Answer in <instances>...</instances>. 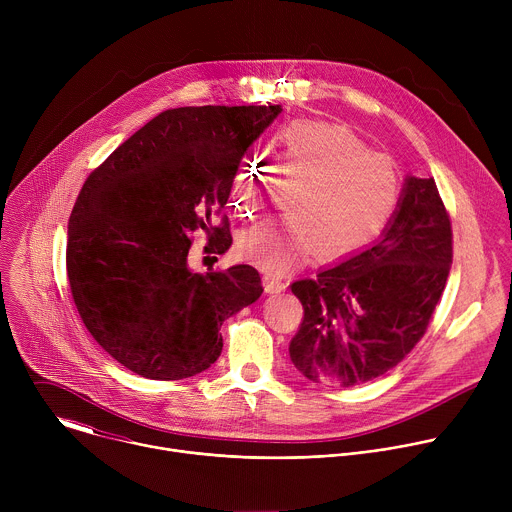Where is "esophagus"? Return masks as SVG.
Returning <instances> with one entry per match:
<instances>
[{
	"mask_svg": "<svg viewBox=\"0 0 512 512\" xmlns=\"http://www.w3.org/2000/svg\"><path fill=\"white\" fill-rule=\"evenodd\" d=\"M263 287H265L267 294H279V291H283L287 287V283H285L283 277H279L275 273H265L263 275Z\"/></svg>",
	"mask_w": 512,
	"mask_h": 512,
	"instance_id": "34e87169",
	"label": "esophagus"
}]
</instances>
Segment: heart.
I'll return each mask as SVG.
<instances>
[{
  "label": "heart",
  "instance_id": "1",
  "mask_svg": "<svg viewBox=\"0 0 512 512\" xmlns=\"http://www.w3.org/2000/svg\"><path fill=\"white\" fill-rule=\"evenodd\" d=\"M277 166L300 180L291 194V216L249 231L241 251L267 271L283 273L314 249L340 257L375 237L391 216L401 190L399 170L383 152L344 127L302 121L281 129ZM269 172L263 162H245L233 180V206L253 216L265 200Z\"/></svg>",
  "mask_w": 512,
  "mask_h": 512
}]
</instances>
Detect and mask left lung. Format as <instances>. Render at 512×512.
<instances>
[{"mask_svg": "<svg viewBox=\"0 0 512 512\" xmlns=\"http://www.w3.org/2000/svg\"><path fill=\"white\" fill-rule=\"evenodd\" d=\"M454 257L452 223L433 178L407 176L383 237L289 287L304 306L289 358L310 381L364 385L423 338Z\"/></svg>", "mask_w": 512, "mask_h": 512, "instance_id": "8db88e82", "label": "left lung"}]
</instances>
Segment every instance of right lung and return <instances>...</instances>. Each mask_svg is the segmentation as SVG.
Segmentation results:
<instances>
[{
  "mask_svg": "<svg viewBox=\"0 0 512 512\" xmlns=\"http://www.w3.org/2000/svg\"><path fill=\"white\" fill-rule=\"evenodd\" d=\"M281 113L269 107H178L145 123L85 180L68 221L72 300L97 344L125 369L180 381L221 356V326L263 285L251 265L206 275L188 265L192 235L225 253L212 227L249 145Z\"/></svg>",
  "mask_w": 512,
  "mask_h": 512,
  "instance_id": "add662e5",
  "label": "right lung"
}]
</instances>
